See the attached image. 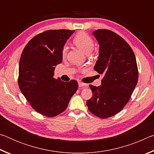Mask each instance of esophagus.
I'll list each match as a JSON object with an SVG mask.
<instances>
[{
    "mask_svg": "<svg viewBox=\"0 0 154 154\" xmlns=\"http://www.w3.org/2000/svg\"><path fill=\"white\" fill-rule=\"evenodd\" d=\"M78 84H79V87H80V88H84L86 86V84H85V83H83L82 82H79Z\"/></svg>",
    "mask_w": 154,
    "mask_h": 154,
    "instance_id": "1",
    "label": "esophagus"
}]
</instances>
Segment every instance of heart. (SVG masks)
I'll return each mask as SVG.
<instances>
[{
    "instance_id": "obj_1",
    "label": "heart",
    "mask_w": 154,
    "mask_h": 154,
    "mask_svg": "<svg viewBox=\"0 0 154 154\" xmlns=\"http://www.w3.org/2000/svg\"><path fill=\"white\" fill-rule=\"evenodd\" d=\"M73 43L78 48L83 51L85 54H90L94 49V42L90 36L85 32H80L77 34L73 38ZM67 48L64 46L62 50V57H65L66 54Z\"/></svg>"
}]
</instances>
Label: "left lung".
<instances>
[{
  "mask_svg": "<svg viewBox=\"0 0 154 154\" xmlns=\"http://www.w3.org/2000/svg\"><path fill=\"white\" fill-rule=\"evenodd\" d=\"M93 35L100 46L94 69L104 77L100 86L90 85L92 97L86 104L91 113L105 119L126 106L137 84L139 72L134 52L123 38L106 29L96 30Z\"/></svg>",
  "mask_w": 154,
  "mask_h": 154,
  "instance_id": "1",
  "label": "left lung"
}]
</instances>
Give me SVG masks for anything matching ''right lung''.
I'll return each mask as SVG.
<instances>
[{
  "instance_id": "1",
  "label": "right lung",
  "mask_w": 154,
  "mask_h": 154,
  "mask_svg": "<svg viewBox=\"0 0 154 154\" xmlns=\"http://www.w3.org/2000/svg\"><path fill=\"white\" fill-rule=\"evenodd\" d=\"M75 30H49L31 39L23 50L19 63L18 85L35 110L55 117L66 109L78 88L75 80L64 82L54 78L62 50Z\"/></svg>"
}]
</instances>
